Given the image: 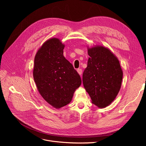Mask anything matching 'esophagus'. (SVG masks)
Masks as SVG:
<instances>
[{
	"instance_id": "34e87169",
	"label": "esophagus",
	"mask_w": 146,
	"mask_h": 146,
	"mask_svg": "<svg viewBox=\"0 0 146 146\" xmlns=\"http://www.w3.org/2000/svg\"><path fill=\"white\" fill-rule=\"evenodd\" d=\"M77 71H78V73H79L80 75L82 74V68H78V70H77Z\"/></svg>"
}]
</instances>
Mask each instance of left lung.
<instances>
[{
	"label": "left lung",
	"instance_id": "left-lung-1",
	"mask_svg": "<svg viewBox=\"0 0 146 146\" xmlns=\"http://www.w3.org/2000/svg\"><path fill=\"white\" fill-rule=\"evenodd\" d=\"M90 57L83 73V83L92 103L99 108L108 106L121 88L122 73L117 58L104 47L88 48Z\"/></svg>",
	"mask_w": 146,
	"mask_h": 146
}]
</instances>
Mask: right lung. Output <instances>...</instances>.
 <instances>
[{"instance_id": "right-lung-1", "label": "right lung", "mask_w": 146, "mask_h": 146, "mask_svg": "<svg viewBox=\"0 0 146 146\" xmlns=\"http://www.w3.org/2000/svg\"><path fill=\"white\" fill-rule=\"evenodd\" d=\"M64 45L57 38L46 41L34 59V79L40 94L52 106L70 102L82 83L80 75L63 56Z\"/></svg>"}]
</instances>
